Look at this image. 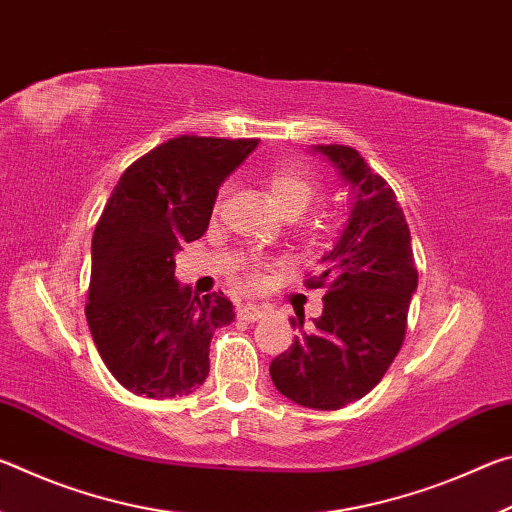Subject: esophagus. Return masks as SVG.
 I'll list each match as a JSON object with an SVG mask.
<instances>
[{
    "mask_svg": "<svg viewBox=\"0 0 512 512\" xmlns=\"http://www.w3.org/2000/svg\"><path fill=\"white\" fill-rule=\"evenodd\" d=\"M237 318L248 320V323H255V320L264 318V309L259 305H239L237 307Z\"/></svg>",
    "mask_w": 512,
    "mask_h": 512,
    "instance_id": "esophagus-1",
    "label": "esophagus"
}]
</instances>
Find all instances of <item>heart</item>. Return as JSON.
<instances>
[{
	"instance_id": "heart-1",
	"label": "heart",
	"mask_w": 512,
	"mask_h": 512,
	"mask_svg": "<svg viewBox=\"0 0 512 512\" xmlns=\"http://www.w3.org/2000/svg\"><path fill=\"white\" fill-rule=\"evenodd\" d=\"M264 183L268 194L275 201V205L289 216V219H296L307 207L314 203L318 196V176L311 171L307 164L302 162H282L275 164L273 169H268L264 176ZM329 225H332V216L329 212L320 210L305 216L300 221V237L307 241V244H316V241L327 235ZM244 280L248 287H257L259 284V268L257 266H246Z\"/></svg>"
}]
</instances>
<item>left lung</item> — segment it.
Listing matches in <instances>:
<instances>
[{
  "mask_svg": "<svg viewBox=\"0 0 512 512\" xmlns=\"http://www.w3.org/2000/svg\"><path fill=\"white\" fill-rule=\"evenodd\" d=\"M354 194L348 225L323 257L307 289H325L323 314L298 329L287 352L271 361L277 391L307 409L336 411L375 388L400 352L413 291L418 289L409 223L397 196L357 149L318 144Z\"/></svg>",
  "mask_w": 512,
  "mask_h": 512,
  "instance_id": "obj_1",
  "label": "left lung"
}]
</instances>
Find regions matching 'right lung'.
Wrapping results in <instances>:
<instances>
[{
  "instance_id": "add662e5",
  "label": "right lung",
  "mask_w": 512,
  "mask_h": 512,
  "mask_svg": "<svg viewBox=\"0 0 512 512\" xmlns=\"http://www.w3.org/2000/svg\"><path fill=\"white\" fill-rule=\"evenodd\" d=\"M259 140L180 135L121 173L92 237L85 316L103 363L126 391L194 393L210 372L216 327L235 318L221 291L176 282V253L203 237L219 185Z\"/></svg>"
}]
</instances>
